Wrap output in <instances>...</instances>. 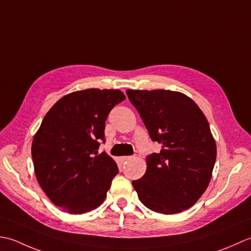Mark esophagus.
I'll return each instance as SVG.
<instances>
[{"label":"esophagus","instance_id":"obj_1","mask_svg":"<svg viewBox=\"0 0 251 251\" xmlns=\"http://www.w3.org/2000/svg\"><path fill=\"white\" fill-rule=\"evenodd\" d=\"M119 159H120L121 162H125V161L130 160L131 159V156H122V157L119 158Z\"/></svg>","mask_w":251,"mask_h":251}]
</instances>
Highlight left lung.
I'll list each match as a JSON object with an SVG mask.
<instances>
[{"label": "left lung", "instance_id": "obj_1", "mask_svg": "<svg viewBox=\"0 0 251 251\" xmlns=\"http://www.w3.org/2000/svg\"><path fill=\"white\" fill-rule=\"evenodd\" d=\"M152 141L162 145L132 181L141 202L162 214L195 204L211 180L217 145L203 112L190 97L169 90H126Z\"/></svg>", "mask_w": 251, "mask_h": 251}]
</instances>
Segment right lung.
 <instances>
[{"label": "right lung", "mask_w": 251, "mask_h": 251, "mask_svg": "<svg viewBox=\"0 0 251 251\" xmlns=\"http://www.w3.org/2000/svg\"><path fill=\"white\" fill-rule=\"evenodd\" d=\"M119 90L86 89L56 101L35 133L31 146L40 186L56 206L82 214L104 202L118 167L105 151V121L125 100Z\"/></svg>", "instance_id": "right-lung-1"}]
</instances>
